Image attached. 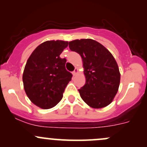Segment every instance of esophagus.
Instances as JSON below:
<instances>
[{
	"instance_id": "1",
	"label": "esophagus",
	"mask_w": 147,
	"mask_h": 147,
	"mask_svg": "<svg viewBox=\"0 0 147 147\" xmlns=\"http://www.w3.org/2000/svg\"><path fill=\"white\" fill-rule=\"evenodd\" d=\"M78 73V69H77V68H75V70H74L73 72H72V75H73L74 76H75V75H76Z\"/></svg>"
}]
</instances>
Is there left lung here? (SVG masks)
Instances as JSON below:
<instances>
[{
	"mask_svg": "<svg viewBox=\"0 0 147 147\" xmlns=\"http://www.w3.org/2000/svg\"><path fill=\"white\" fill-rule=\"evenodd\" d=\"M69 47L82 59L86 82L78 90L81 98L94 109L109 105L117 93L120 83L119 67L112 53L92 39L70 41Z\"/></svg>",
	"mask_w": 147,
	"mask_h": 147,
	"instance_id": "left-lung-1",
	"label": "left lung"
}]
</instances>
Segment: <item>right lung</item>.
Wrapping results in <instances>:
<instances>
[{
	"label": "right lung",
	"instance_id": "1",
	"mask_svg": "<svg viewBox=\"0 0 147 147\" xmlns=\"http://www.w3.org/2000/svg\"><path fill=\"white\" fill-rule=\"evenodd\" d=\"M67 45V41H45L27 60L23 74L24 90L30 100L40 108L57 105L71 80L72 75L65 69L66 59L60 57Z\"/></svg>",
	"mask_w": 147,
	"mask_h": 147
}]
</instances>
